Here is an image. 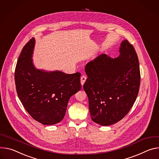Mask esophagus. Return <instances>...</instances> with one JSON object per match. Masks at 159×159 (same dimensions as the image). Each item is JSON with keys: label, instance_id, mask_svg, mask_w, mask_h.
Masks as SVG:
<instances>
[{"label": "esophagus", "instance_id": "esophagus-1", "mask_svg": "<svg viewBox=\"0 0 159 159\" xmlns=\"http://www.w3.org/2000/svg\"><path fill=\"white\" fill-rule=\"evenodd\" d=\"M86 77L84 75H83V76L81 77V84L82 86L84 84V82L86 81Z\"/></svg>", "mask_w": 159, "mask_h": 159}]
</instances>
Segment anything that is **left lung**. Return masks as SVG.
Returning <instances> with one entry per match:
<instances>
[{"mask_svg": "<svg viewBox=\"0 0 159 159\" xmlns=\"http://www.w3.org/2000/svg\"><path fill=\"white\" fill-rule=\"evenodd\" d=\"M115 59L102 54L85 66L83 84L92 120L107 126L128 113L138 96L140 71L137 54L127 40L122 41Z\"/></svg>", "mask_w": 159, "mask_h": 159, "instance_id": "obj_1", "label": "left lung"}]
</instances>
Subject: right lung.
<instances>
[{"label":"right lung","instance_id":"add662e5","mask_svg":"<svg viewBox=\"0 0 159 159\" xmlns=\"http://www.w3.org/2000/svg\"><path fill=\"white\" fill-rule=\"evenodd\" d=\"M34 45L35 39L32 38L17 60L14 74L16 91L34 120L53 125L63 119L70 97L81 90V74L37 69L32 59Z\"/></svg>","mask_w":159,"mask_h":159}]
</instances>
